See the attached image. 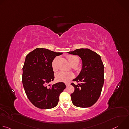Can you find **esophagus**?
<instances>
[{"label":"esophagus","mask_w":129,"mask_h":129,"mask_svg":"<svg viewBox=\"0 0 129 129\" xmlns=\"http://www.w3.org/2000/svg\"><path fill=\"white\" fill-rule=\"evenodd\" d=\"M65 85H66V86H69L70 85V83H66Z\"/></svg>","instance_id":"34e87169"}]
</instances>
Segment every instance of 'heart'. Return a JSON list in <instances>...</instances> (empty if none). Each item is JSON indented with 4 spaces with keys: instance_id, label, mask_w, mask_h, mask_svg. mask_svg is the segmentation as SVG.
<instances>
[{
    "instance_id": "obj_1",
    "label": "heart",
    "mask_w": 129,
    "mask_h": 129,
    "mask_svg": "<svg viewBox=\"0 0 129 129\" xmlns=\"http://www.w3.org/2000/svg\"><path fill=\"white\" fill-rule=\"evenodd\" d=\"M67 58L69 63L72 66H77L80 61V59L78 57L75 56V55H68ZM58 58H55L51 63V67L53 71L56 72L57 71L58 68L57 66V62L58 61ZM74 77V74L71 72H60L56 75V80L58 82H68Z\"/></svg>"
}]
</instances>
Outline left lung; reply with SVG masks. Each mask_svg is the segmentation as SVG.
<instances>
[{"mask_svg":"<svg viewBox=\"0 0 129 129\" xmlns=\"http://www.w3.org/2000/svg\"><path fill=\"white\" fill-rule=\"evenodd\" d=\"M68 53L78 55L82 61V69L79 75L71 84L75 91L71 94L75 106L87 108L94 105L99 99L104 83V66L101 56L88 48L77 49Z\"/></svg>","mask_w":129,"mask_h":129,"instance_id":"obj_1","label":"left lung"}]
</instances>
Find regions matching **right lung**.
Returning <instances> with one entry per match:
<instances>
[{
    "label": "right lung",
    "mask_w": 129,
    "mask_h": 129,
    "mask_svg": "<svg viewBox=\"0 0 129 129\" xmlns=\"http://www.w3.org/2000/svg\"><path fill=\"white\" fill-rule=\"evenodd\" d=\"M62 52L37 48L25 58L22 68V81L29 101L36 107L48 109L56 107L59 96L66 88L63 82L48 85L54 78L51 63Z\"/></svg>",
    "instance_id": "right-lung-1"
}]
</instances>
